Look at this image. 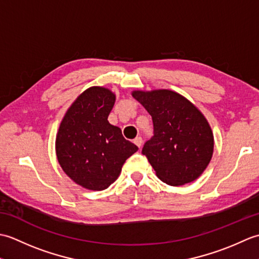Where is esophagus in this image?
Masks as SVG:
<instances>
[{"mask_svg": "<svg viewBox=\"0 0 259 259\" xmlns=\"http://www.w3.org/2000/svg\"><path fill=\"white\" fill-rule=\"evenodd\" d=\"M134 142H135L136 146H138L140 148L141 145H142V138H141V137H137V138H135Z\"/></svg>", "mask_w": 259, "mask_h": 259, "instance_id": "1", "label": "esophagus"}]
</instances>
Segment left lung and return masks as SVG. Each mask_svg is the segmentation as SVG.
Instances as JSON below:
<instances>
[{"label":"left lung","instance_id":"1","mask_svg":"<svg viewBox=\"0 0 259 259\" xmlns=\"http://www.w3.org/2000/svg\"><path fill=\"white\" fill-rule=\"evenodd\" d=\"M152 118L153 136L142 148L157 177L170 186L196 180L211 160L213 135L203 114L171 90L134 91Z\"/></svg>","mask_w":259,"mask_h":259}]
</instances>
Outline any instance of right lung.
<instances>
[{
    "label": "right lung",
    "instance_id": "right-lung-1",
    "mask_svg": "<svg viewBox=\"0 0 259 259\" xmlns=\"http://www.w3.org/2000/svg\"><path fill=\"white\" fill-rule=\"evenodd\" d=\"M115 96L107 88L91 87L71 104L56 140L60 166L75 184L89 190L107 189L119 177L126 159L138 147L109 123Z\"/></svg>",
    "mask_w": 259,
    "mask_h": 259
}]
</instances>
